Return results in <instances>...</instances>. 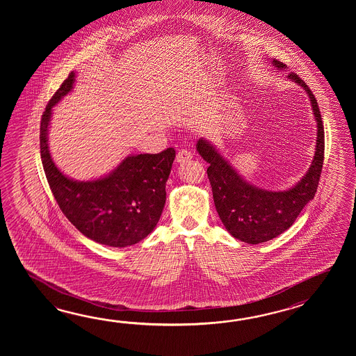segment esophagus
<instances>
[{
  "mask_svg": "<svg viewBox=\"0 0 356 356\" xmlns=\"http://www.w3.org/2000/svg\"><path fill=\"white\" fill-rule=\"evenodd\" d=\"M192 159V154L188 152V150H179L178 154H177V156H175V161L177 163H184V161H187V160Z\"/></svg>",
  "mask_w": 356,
  "mask_h": 356,
  "instance_id": "34e87169",
  "label": "esophagus"
}]
</instances>
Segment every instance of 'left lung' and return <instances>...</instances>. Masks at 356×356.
<instances>
[{"label":"left lung","instance_id":"8db88e82","mask_svg":"<svg viewBox=\"0 0 356 356\" xmlns=\"http://www.w3.org/2000/svg\"><path fill=\"white\" fill-rule=\"evenodd\" d=\"M279 70L286 65L271 60ZM288 77L300 85L310 99L317 122V143L314 158L307 175L294 187L286 191H267L252 186L235 172L227 159L207 140L197 141V152L206 160L207 177L220 220L230 234L248 244L265 243L276 238L294 224L304 206L314 198L325 158V129L318 103L308 85L299 76L290 72Z\"/></svg>","mask_w":356,"mask_h":356}]
</instances>
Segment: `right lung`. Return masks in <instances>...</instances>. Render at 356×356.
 Segmentation results:
<instances>
[{"label": "right lung", "mask_w": 356, "mask_h": 356, "mask_svg": "<svg viewBox=\"0 0 356 356\" xmlns=\"http://www.w3.org/2000/svg\"><path fill=\"white\" fill-rule=\"evenodd\" d=\"M71 72L47 104L40 121V156L60 211L71 224L94 242L127 247L143 241L159 221L165 204L167 183L175 158L168 147L159 154L129 155L109 175L95 181L68 178L52 160L48 129L52 108L72 90Z\"/></svg>", "instance_id": "obj_1"}]
</instances>
